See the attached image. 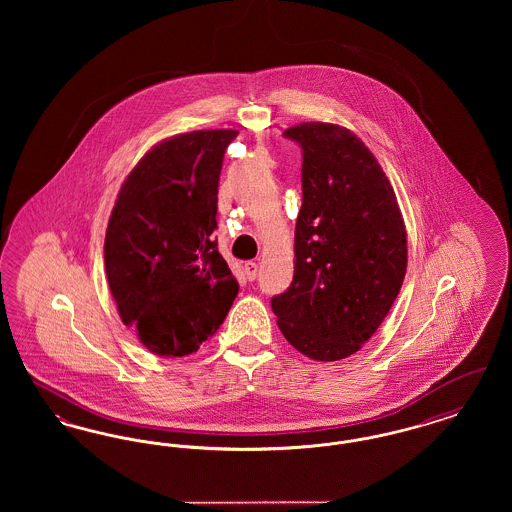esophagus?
I'll return each instance as SVG.
<instances>
[{"label": "esophagus", "instance_id": "obj_1", "mask_svg": "<svg viewBox=\"0 0 512 512\" xmlns=\"http://www.w3.org/2000/svg\"><path fill=\"white\" fill-rule=\"evenodd\" d=\"M245 276H247V280H255L257 278V263L255 261H247L244 265Z\"/></svg>", "mask_w": 512, "mask_h": 512}]
</instances>
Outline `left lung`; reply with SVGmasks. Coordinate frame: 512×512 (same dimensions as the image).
<instances>
[{"label": "left lung", "instance_id": "left-lung-1", "mask_svg": "<svg viewBox=\"0 0 512 512\" xmlns=\"http://www.w3.org/2000/svg\"><path fill=\"white\" fill-rule=\"evenodd\" d=\"M303 203L290 288L270 299L278 328L315 361L361 349L388 317L407 270V232L388 176L347 128L303 122Z\"/></svg>", "mask_w": 512, "mask_h": 512}]
</instances>
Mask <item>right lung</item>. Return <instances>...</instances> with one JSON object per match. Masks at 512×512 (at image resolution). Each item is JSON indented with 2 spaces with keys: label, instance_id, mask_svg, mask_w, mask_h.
<instances>
[{
  "label": "right lung",
  "instance_id": "1",
  "mask_svg": "<svg viewBox=\"0 0 512 512\" xmlns=\"http://www.w3.org/2000/svg\"><path fill=\"white\" fill-rule=\"evenodd\" d=\"M236 130H195L149 149L122 184L105 234V272L122 322L161 357L217 332L238 282L217 230L224 151Z\"/></svg>",
  "mask_w": 512,
  "mask_h": 512
}]
</instances>
